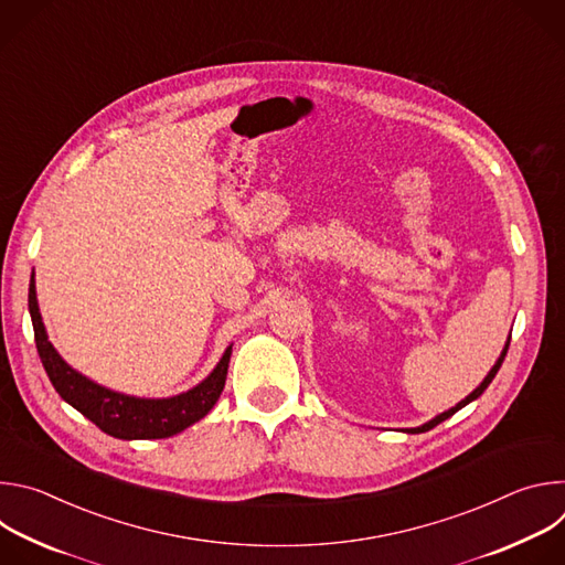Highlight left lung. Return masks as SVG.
Returning a JSON list of instances; mask_svg holds the SVG:
<instances>
[{"label":"left lung","instance_id":"left-lung-1","mask_svg":"<svg viewBox=\"0 0 565 565\" xmlns=\"http://www.w3.org/2000/svg\"><path fill=\"white\" fill-rule=\"evenodd\" d=\"M508 349H510V338H508V342H505V347H503V351H501V355H499V360L494 362V366L490 369V373L486 375V380H482L465 399H460L456 407H451V409H447V412H443V414H438L436 418H431L429 423H425V425H420V427H412V429H405V434H425V431H429V429H434L436 425H440L443 420H447V418H451L458 409H462V407H467L469 402H473L478 395H482V391H486L488 386H490V382L494 380V375L499 373V369H501V364H503V360H505V355H508Z\"/></svg>","mask_w":565,"mask_h":565}]
</instances>
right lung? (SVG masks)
<instances>
[{"instance_id":"1","label":"right lung","mask_w":565,"mask_h":565,"mask_svg":"<svg viewBox=\"0 0 565 565\" xmlns=\"http://www.w3.org/2000/svg\"><path fill=\"white\" fill-rule=\"evenodd\" d=\"M29 312L42 366L60 397L105 434L120 440L170 438L210 414L225 386L232 344L223 351L216 366L196 386L170 397H138L107 388L62 360L49 342L35 292V273L29 286Z\"/></svg>"}]
</instances>
